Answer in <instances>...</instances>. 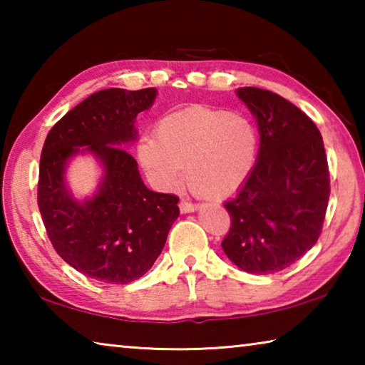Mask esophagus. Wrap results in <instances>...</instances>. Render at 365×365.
<instances>
[{
	"label": "esophagus",
	"instance_id": "obj_1",
	"mask_svg": "<svg viewBox=\"0 0 365 365\" xmlns=\"http://www.w3.org/2000/svg\"><path fill=\"white\" fill-rule=\"evenodd\" d=\"M197 209V206L196 205H193V202H190V201H180V211L183 212V214H190V212H195Z\"/></svg>",
	"mask_w": 365,
	"mask_h": 365
}]
</instances>
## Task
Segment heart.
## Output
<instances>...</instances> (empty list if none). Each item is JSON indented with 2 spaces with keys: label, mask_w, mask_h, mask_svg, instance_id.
<instances>
[{
  "label": "heart",
  "mask_w": 365,
  "mask_h": 365,
  "mask_svg": "<svg viewBox=\"0 0 365 365\" xmlns=\"http://www.w3.org/2000/svg\"><path fill=\"white\" fill-rule=\"evenodd\" d=\"M259 151V132L250 117L227 109L190 106L165 114L156 137H141V168L160 190L185 175L190 188L206 197H225L248 180Z\"/></svg>",
  "instance_id": "obj_1"
}]
</instances>
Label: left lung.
I'll use <instances>...</instances> for the list:
<instances>
[{"label":"left lung","instance_id":"left-lung-1","mask_svg":"<svg viewBox=\"0 0 365 365\" xmlns=\"http://www.w3.org/2000/svg\"><path fill=\"white\" fill-rule=\"evenodd\" d=\"M237 95L259 128V153L237 195L225 202L230 232L222 248L248 274L287 269L312 248L322 232L330 174L319 128L280 95L245 86Z\"/></svg>","mask_w":365,"mask_h":365}]
</instances>
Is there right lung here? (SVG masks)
I'll return each instance as SVG.
<instances>
[{
  "label": "right lung",
  "mask_w": 365,
  "mask_h": 365,
  "mask_svg": "<svg viewBox=\"0 0 365 365\" xmlns=\"http://www.w3.org/2000/svg\"><path fill=\"white\" fill-rule=\"evenodd\" d=\"M156 88L96 91L54 123L40 158L38 207L58 255L103 283L143 277L177 220L178 197L146 188L137 160L123 150L137 140L135 120L156 100ZM90 152L103 175L96 195L77 200L65 182L68 160Z\"/></svg>",
  "instance_id": "right-lung-1"
}]
</instances>
